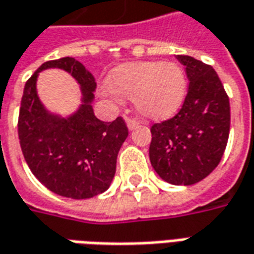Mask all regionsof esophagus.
I'll return each instance as SVG.
<instances>
[{
  "instance_id": "obj_1",
  "label": "esophagus",
  "mask_w": 254,
  "mask_h": 254,
  "mask_svg": "<svg viewBox=\"0 0 254 254\" xmlns=\"http://www.w3.org/2000/svg\"><path fill=\"white\" fill-rule=\"evenodd\" d=\"M140 122L137 120H134V118H127V125L129 129H134V127L139 125Z\"/></svg>"
}]
</instances>
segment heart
<instances>
[{
  "label": "heart",
  "mask_w": 254,
  "mask_h": 254,
  "mask_svg": "<svg viewBox=\"0 0 254 254\" xmlns=\"http://www.w3.org/2000/svg\"><path fill=\"white\" fill-rule=\"evenodd\" d=\"M117 92L133 99L140 114L154 121L166 120L183 104L187 79L183 68L172 62H133L120 65L111 74ZM113 96L114 89L106 88Z\"/></svg>",
  "instance_id": "heart-1"
}]
</instances>
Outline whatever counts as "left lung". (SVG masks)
Masks as SVG:
<instances>
[{
	"label": "left lung",
	"instance_id": "8db88e82",
	"mask_svg": "<svg viewBox=\"0 0 254 254\" xmlns=\"http://www.w3.org/2000/svg\"><path fill=\"white\" fill-rule=\"evenodd\" d=\"M189 92L175 117L151 127L150 161L165 182L191 186L212 173L230 134V100L212 65L177 55Z\"/></svg>",
	"mask_w": 254,
	"mask_h": 254
}]
</instances>
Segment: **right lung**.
Returning a JSON list of instances; mask_svg holds the SVG:
<instances>
[{"instance_id":"1","label":"right lung","mask_w":254,"mask_h":254,"mask_svg":"<svg viewBox=\"0 0 254 254\" xmlns=\"http://www.w3.org/2000/svg\"><path fill=\"white\" fill-rule=\"evenodd\" d=\"M45 68L65 69L81 85L84 104L67 120L49 115L36 96V77ZM95 89V78L82 63L62 58L41 64L23 90L17 133L24 159L48 190L72 199L92 198L109 189L117 155L127 137L122 117L104 122L93 114Z\"/></svg>"}]
</instances>
